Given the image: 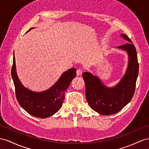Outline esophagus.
Here are the masks:
<instances>
[{
    "label": "esophagus",
    "mask_w": 149,
    "mask_h": 149,
    "mask_svg": "<svg viewBox=\"0 0 149 149\" xmlns=\"http://www.w3.org/2000/svg\"><path fill=\"white\" fill-rule=\"evenodd\" d=\"M76 72H77V75H81L82 74V70L81 69V68H78Z\"/></svg>",
    "instance_id": "1"
}]
</instances>
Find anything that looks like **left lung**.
Returning a JSON list of instances; mask_svg holds the SVG:
<instances>
[{
    "label": "left lung",
    "mask_w": 149,
    "mask_h": 149,
    "mask_svg": "<svg viewBox=\"0 0 149 149\" xmlns=\"http://www.w3.org/2000/svg\"><path fill=\"white\" fill-rule=\"evenodd\" d=\"M130 43L120 46L128 53V67L124 77L113 88H106L96 76L84 72L82 77L86 84V96L90 107L102 115L115 114L132 100L135 93L139 74L136 51L131 40L126 35H121Z\"/></svg>",
    "instance_id": "8db88e82"
}]
</instances>
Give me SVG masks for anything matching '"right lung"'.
<instances>
[{"label": "right lung", "mask_w": 149, "mask_h": 149, "mask_svg": "<svg viewBox=\"0 0 149 149\" xmlns=\"http://www.w3.org/2000/svg\"><path fill=\"white\" fill-rule=\"evenodd\" d=\"M33 28H30L28 31ZM11 75L19 104L31 115L45 118L53 115L62 107L65 93L72 80L75 77L76 69L75 68H70L64 72L55 84L47 91L39 93L32 92L25 88L17 77L14 53Z\"/></svg>", "instance_id": "obj_1"}]
</instances>
